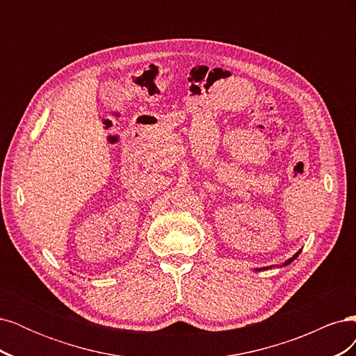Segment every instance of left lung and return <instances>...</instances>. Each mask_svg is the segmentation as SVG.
Masks as SVG:
<instances>
[{
	"instance_id": "8db88e82",
	"label": "left lung",
	"mask_w": 356,
	"mask_h": 356,
	"mask_svg": "<svg viewBox=\"0 0 356 356\" xmlns=\"http://www.w3.org/2000/svg\"><path fill=\"white\" fill-rule=\"evenodd\" d=\"M298 254H300V251H298V252H297V254H296L294 257H291V258H289V260H286V261L284 263V266H286V264H289V263H293V261L296 260V258L298 257ZM258 270H264V268H258Z\"/></svg>"
}]
</instances>
